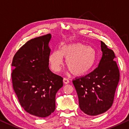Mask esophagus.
<instances>
[{"instance_id": "34e87169", "label": "esophagus", "mask_w": 129, "mask_h": 129, "mask_svg": "<svg viewBox=\"0 0 129 129\" xmlns=\"http://www.w3.org/2000/svg\"><path fill=\"white\" fill-rule=\"evenodd\" d=\"M63 82H64L65 84H68L69 83V80L68 78H67V77H64V79H63Z\"/></svg>"}]
</instances>
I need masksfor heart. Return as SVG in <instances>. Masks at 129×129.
<instances>
[{
  "mask_svg": "<svg viewBox=\"0 0 129 129\" xmlns=\"http://www.w3.org/2000/svg\"><path fill=\"white\" fill-rule=\"evenodd\" d=\"M64 57L66 64L73 75H84L92 68L96 60V53L93 48L87 46L81 43L66 45L60 50L51 53L49 62L51 69L58 72L64 64Z\"/></svg>",
  "mask_w": 129,
  "mask_h": 129,
  "instance_id": "heart-1",
  "label": "heart"
}]
</instances>
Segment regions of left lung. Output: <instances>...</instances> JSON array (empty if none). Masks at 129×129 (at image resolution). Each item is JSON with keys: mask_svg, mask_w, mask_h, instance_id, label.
Instances as JSON below:
<instances>
[{"mask_svg": "<svg viewBox=\"0 0 129 129\" xmlns=\"http://www.w3.org/2000/svg\"><path fill=\"white\" fill-rule=\"evenodd\" d=\"M101 49L103 54L97 68L72 81L80 109L91 116L104 113L111 107L119 81V70L113 50L102 41Z\"/></svg>", "mask_w": 129, "mask_h": 129, "instance_id": "obj_1", "label": "left lung"}]
</instances>
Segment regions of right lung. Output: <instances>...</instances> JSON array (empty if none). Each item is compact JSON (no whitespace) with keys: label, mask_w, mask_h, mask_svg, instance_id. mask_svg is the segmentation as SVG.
<instances>
[{"label":"right lung","mask_w":129,"mask_h":129,"mask_svg":"<svg viewBox=\"0 0 129 129\" xmlns=\"http://www.w3.org/2000/svg\"><path fill=\"white\" fill-rule=\"evenodd\" d=\"M50 34L31 39L17 51L11 66L14 90L26 112L40 118L50 115L56 109V95L63 78L49 67Z\"/></svg>","instance_id":"right-lung-1"}]
</instances>
